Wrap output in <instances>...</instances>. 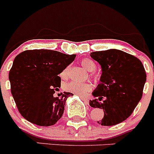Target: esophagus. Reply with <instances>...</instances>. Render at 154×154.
<instances>
[{
  "instance_id": "esophagus-1",
  "label": "esophagus",
  "mask_w": 154,
  "mask_h": 154,
  "mask_svg": "<svg viewBox=\"0 0 154 154\" xmlns=\"http://www.w3.org/2000/svg\"><path fill=\"white\" fill-rule=\"evenodd\" d=\"M80 98H81L82 99V100H83L84 102H85V103H86V104H89V99H87V98H85V97H84V96H80Z\"/></svg>"
}]
</instances>
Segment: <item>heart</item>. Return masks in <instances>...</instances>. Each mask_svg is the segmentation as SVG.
I'll return each mask as SVG.
<instances>
[{
    "label": "heart",
    "mask_w": 154,
    "mask_h": 154,
    "mask_svg": "<svg viewBox=\"0 0 154 154\" xmlns=\"http://www.w3.org/2000/svg\"><path fill=\"white\" fill-rule=\"evenodd\" d=\"M82 65L89 72H93L96 68V65L94 61L88 58H83L81 61ZM69 66L62 70L60 73L61 78L65 79L69 77ZM91 77L94 79V81L99 82L101 79V75L98 72H92L91 73ZM64 89L67 92H72L74 94H78V95H85L87 92H90L92 89V85L89 82H79L72 81L64 85Z\"/></svg>",
    "instance_id": "b5f03b06"
}]
</instances>
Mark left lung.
I'll return each mask as SVG.
<instances>
[{"instance_id":"8db88e82","label":"left lung","mask_w":154,"mask_h":154,"mask_svg":"<svg viewBox=\"0 0 154 154\" xmlns=\"http://www.w3.org/2000/svg\"><path fill=\"white\" fill-rule=\"evenodd\" d=\"M90 56L101 65L100 84L92 92L97 99L90 106L103 109L104 117L98 123L113 126L126 120L143 96L146 74L137 57L117 49L93 51Z\"/></svg>"}]
</instances>
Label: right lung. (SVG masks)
<instances>
[{"label": "right lung", "instance_id": "right-lung-1", "mask_svg": "<svg viewBox=\"0 0 154 154\" xmlns=\"http://www.w3.org/2000/svg\"><path fill=\"white\" fill-rule=\"evenodd\" d=\"M75 55L53 50H27L15 57L9 72L11 91L24 119L42 126L55 124L64 112L70 92L54 97L61 85L58 76L74 61Z\"/></svg>", "mask_w": 154, "mask_h": 154}]
</instances>
